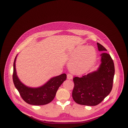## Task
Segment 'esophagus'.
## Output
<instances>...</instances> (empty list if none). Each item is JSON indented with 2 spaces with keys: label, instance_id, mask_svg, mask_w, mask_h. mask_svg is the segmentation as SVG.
Wrapping results in <instances>:
<instances>
[{
  "label": "esophagus",
  "instance_id": "1",
  "mask_svg": "<svg viewBox=\"0 0 128 128\" xmlns=\"http://www.w3.org/2000/svg\"><path fill=\"white\" fill-rule=\"evenodd\" d=\"M67 78L68 80H72V75L70 74H67Z\"/></svg>",
  "mask_w": 128,
  "mask_h": 128
}]
</instances>
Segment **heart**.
I'll use <instances>...</instances> for the list:
<instances>
[{
  "instance_id": "1",
  "label": "heart",
  "mask_w": 128,
  "mask_h": 128,
  "mask_svg": "<svg viewBox=\"0 0 128 128\" xmlns=\"http://www.w3.org/2000/svg\"><path fill=\"white\" fill-rule=\"evenodd\" d=\"M96 57V52L92 46H79L69 56L72 60L69 64L70 70L77 74L85 72L94 64Z\"/></svg>"
}]
</instances>
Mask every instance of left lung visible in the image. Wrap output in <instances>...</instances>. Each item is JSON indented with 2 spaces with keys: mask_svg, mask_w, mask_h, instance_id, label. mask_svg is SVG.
I'll use <instances>...</instances> for the list:
<instances>
[{
  "mask_svg": "<svg viewBox=\"0 0 128 128\" xmlns=\"http://www.w3.org/2000/svg\"><path fill=\"white\" fill-rule=\"evenodd\" d=\"M99 51L107 50L97 42ZM102 63L96 72L89 73L82 77L73 78L74 88L72 96L78 104L86 106H96L110 94L113 88L115 74L114 64L109 54H102Z\"/></svg>",
  "mask_w": 128,
  "mask_h": 128,
  "instance_id": "obj_1",
  "label": "left lung"
}]
</instances>
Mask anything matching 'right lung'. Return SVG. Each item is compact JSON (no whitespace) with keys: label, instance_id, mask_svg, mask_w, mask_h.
Wrapping results in <instances>:
<instances>
[{"label":"right lung","instance_id":"add662e5","mask_svg":"<svg viewBox=\"0 0 128 128\" xmlns=\"http://www.w3.org/2000/svg\"><path fill=\"white\" fill-rule=\"evenodd\" d=\"M15 57L13 64V80L21 98L25 102L32 105L40 106L48 104L54 98L60 86L66 80L67 75L62 74L50 79L44 86L37 88L27 87L19 80L15 69Z\"/></svg>","mask_w":128,"mask_h":128}]
</instances>
